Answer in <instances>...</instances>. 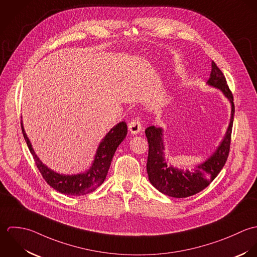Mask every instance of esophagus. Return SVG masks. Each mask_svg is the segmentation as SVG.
<instances>
[{
  "label": "esophagus",
  "mask_w": 257,
  "mask_h": 257,
  "mask_svg": "<svg viewBox=\"0 0 257 257\" xmlns=\"http://www.w3.org/2000/svg\"><path fill=\"white\" fill-rule=\"evenodd\" d=\"M128 128H129V131L136 135V134H139L142 130V124H141V121H140V118L139 117H136L134 119H132L130 121V123L128 124Z\"/></svg>",
  "instance_id": "obj_1"
}]
</instances>
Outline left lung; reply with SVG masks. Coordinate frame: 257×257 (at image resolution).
I'll return each instance as SVG.
<instances>
[{"label":"left lung","mask_w":257,"mask_h":257,"mask_svg":"<svg viewBox=\"0 0 257 257\" xmlns=\"http://www.w3.org/2000/svg\"><path fill=\"white\" fill-rule=\"evenodd\" d=\"M207 84L218 88L231 103V116L225 136L214 153L200 164L194 171H183L168 166L164 155L163 129L150 126L145 130L149 144L147 173L150 183L155 188L173 198H187L194 196L205 189L223 168L230 149V139L234 115V103L222 71L214 61H211L210 77Z\"/></svg>","instance_id":"left-lung-1"}]
</instances>
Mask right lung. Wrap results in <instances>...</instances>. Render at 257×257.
<instances>
[{
    "instance_id": "1",
    "label": "right lung",
    "mask_w": 257,
    "mask_h": 257,
    "mask_svg": "<svg viewBox=\"0 0 257 257\" xmlns=\"http://www.w3.org/2000/svg\"><path fill=\"white\" fill-rule=\"evenodd\" d=\"M22 132L27 145L34 157L35 163L45 181L55 191L68 196H83L96 190L106 179L113 155L120 143L127 135V124L122 121L114 126L102 139L96 151L90 169L82 174L62 175L49 169L36 155L33 146L25 132L23 120L21 121Z\"/></svg>"
}]
</instances>
